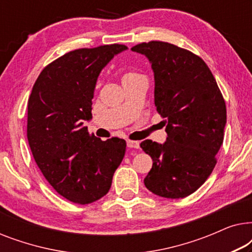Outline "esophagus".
<instances>
[{"mask_svg": "<svg viewBox=\"0 0 252 252\" xmlns=\"http://www.w3.org/2000/svg\"><path fill=\"white\" fill-rule=\"evenodd\" d=\"M127 147H128V148H134V149H139V148H140V142H139V141L128 140V141H127Z\"/></svg>", "mask_w": 252, "mask_h": 252, "instance_id": "esophagus-1", "label": "esophagus"}]
</instances>
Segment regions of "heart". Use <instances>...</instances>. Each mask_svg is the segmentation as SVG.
I'll list each match as a JSON object with an SVG mask.
<instances>
[{"instance_id": "heart-1", "label": "heart", "mask_w": 252, "mask_h": 252, "mask_svg": "<svg viewBox=\"0 0 252 252\" xmlns=\"http://www.w3.org/2000/svg\"><path fill=\"white\" fill-rule=\"evenodd\" d=\"M133 74H136V73H134V72H127V73L125 74V77H128V75H133Z\"/></svg>"}]
</instances>
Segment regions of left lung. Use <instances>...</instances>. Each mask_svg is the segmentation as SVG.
<instances>
[{
	"label": "left lung",
	"instance_id": "8db88e82",
	"mask_svg": "<svg viewBox=\"0 0 252 252\" xmlns=\"http://www.w3.org/2000/svg\"><path fill=\"white\" fill-rule=\"evenodd\" d=\"M155 75V105L163 117L164 144L146 140L143 151L153 158L144 185L166 198H184L212 173L223 141L226 103L208 65L197 55L163 41L136 44Z\"/></svg>",
	"mask_w": 252,
	"mask_h": 252
}]
</instances>
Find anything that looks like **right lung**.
I'll return each instance as SVG.
<instances>
[{"label":"right lung","mask_w":252,"mask_h":252,"mask_svg":"<svg viewBox=\"0 0 252 252\" xmlns=\"http://www.w3.org/2000/svg\"><path fill=\"white\" fill-rule=\"evenodd\" d=\"M125 44L72 50L43 68L29 98L27 140L46 180L78 204L103 197L122 163L126 141L89 134L92 99L102 68Z\"/></svg>","instance_id":"add662e5"}]
</instances>
